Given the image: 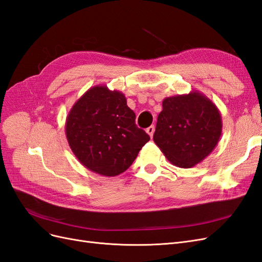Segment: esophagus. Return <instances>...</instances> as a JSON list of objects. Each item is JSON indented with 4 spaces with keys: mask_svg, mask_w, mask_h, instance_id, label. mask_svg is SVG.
<instances>
[{
    "mask_svg": "<svg viewBox=\"0 0 262 262\" xmlns=\"http://www.w3.org/2000/svg\"><path fill=\"white\" fill-rule=\"evenodd\" d=\"M154 132H155V126H154V125L149 126L148 128H146V133H147L148 135L150 136V137H152V135H154Z\"/></svg>",
    "mask_w": 262,
    "mask_h": 262,
    "instance_id": "1",
    "label": "esophagus"
}]
</instances>
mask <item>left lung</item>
Instances as JSON below:
<instances>
[{
    "mask_svg": "<svg viewBox=\"0 0 262 262\" xmlns=\"http://www.w3.org/2000/svg\"><path fill=\"white\" fill-rule=\"evenodd\" d=\"M222 128L219 108L203 93L193 91L162 101L154 141L174 166L192 168L214 150Z\"/></svg>",
    "mask_w": 262,
    "mask_h": 262,
    "instance_id": "obj_1",
    "label": "left lung"
}]
</instances>
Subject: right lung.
<instances>
[{"mask_svg":"<svg viewBox=\"0 0 262 262\" xmlns=\"http://www.w3.org/2000/svg\"><path fill=\"white\" fill-rule=\"evenodd\" d=\"M125 95L96 85L74 103L66 119V135L81 164L104 177L128 169L150 137L135 124Z\"/></svg>","mask_w":262,"mask_h":262,"instance_id":"1","label":"right lung"}]
</instances>
